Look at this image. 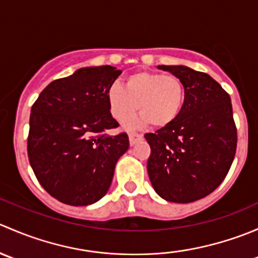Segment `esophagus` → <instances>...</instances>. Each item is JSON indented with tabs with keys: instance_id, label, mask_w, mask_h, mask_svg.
<instances>
[{
	"instance_id": "1",
	"label": "esophagus",
	"mask_w": 258,
	"mask_h": 258,
	"mask_svg": "<svg viewBox=\"0 0 258 258\" xmlns=\"http://www.w3.org/2000/svg\"><path fill=\"white\" fill-rule=\"evenodd\" d=\"M128 139H130V145L134 146L136 145L137 142L141 141V140H144V136L140 134H136V132H131V134H128Z\"/></svg>"
}]
</instances>
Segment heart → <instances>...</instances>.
<instances>
[{
    "label": "heart",
    "instance_id": "obj_1",
    "mask_svg": "<svg viewBox=\"0 0 258 258\" xmlns=\"http://www.w3.org/2000/svg\"><path fill=\"white\" fill-rule=\"evenodd\" d=\"M186 86L175 75L155 71H139L119 83H111L106 91L108 112L113 119L122 122L139 109L142 114L124 122L127 127L151 123L156 128L172 124L183 110Z\"/></svg>",
    "mask_w": 258,
    "mask_h": 258
}]
</instances>
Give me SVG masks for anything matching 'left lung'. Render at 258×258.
I'll use <instances>...</instances> for the list:
<instances>
[{
  "label": "left lung",
  "instance_id": "left-lung-1",
  "mask_svg": "<svg viewBox=\"0 0 258 258\" xmlns=\"http://www.w3.org/2000/svg\"><path fill=\"white\" fill-rule=\"evenodd\" d=\"M158 69L183 81L187 96L172 124L145 135L151 147L148 177L163 200L188 204L209 196L230 171L237 147L232 103L205 72L186 66Z\"/></svg>",
  "mask_w": 258,
  "mask_h": 258
}]
</instances>
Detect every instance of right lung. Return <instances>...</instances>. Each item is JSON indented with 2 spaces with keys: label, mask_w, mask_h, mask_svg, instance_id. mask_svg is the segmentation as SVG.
<instances>
[{
  "label": "right lung",
  "mask_w": 258,
  "mask_h": 258,
  "mask_svg": "<svg viewBox=\"0 0 258 258\" xmlns=\"http://www.w3.org/2000/svg\"><path fill=\"white\" fill-rule=\"evenodd\" d=\"M122 72L85 67L52 81L32 105L27 153L41 186L59 202L87 206L102 199L118 158L128 150L126 132L108 112L106 91Z\"/></svg>",
  "instance_id": "add662e5"
}]
</instances>
